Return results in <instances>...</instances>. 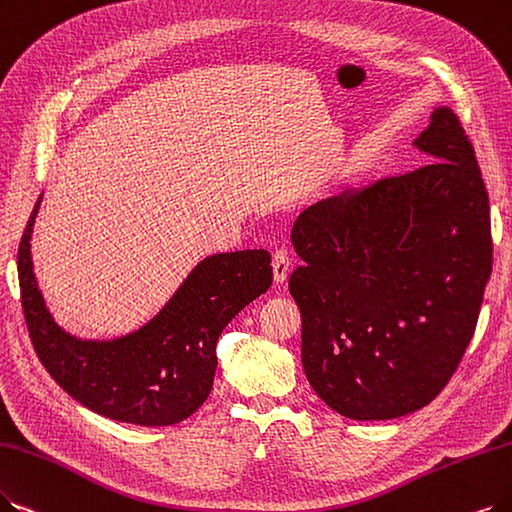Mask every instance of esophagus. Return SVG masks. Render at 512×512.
Masks as SVG:
<instances>
[{
  "mask_svg": "<svg viewBox=\"0 0 512 512\" xmlns=\"http://www.w3.org/2000/svg\"><path fill=\"white\" fill-rule=\"evenodd\" d=\"M290 267H292V262H290L288 252H285V250H277L275 256H273V281H275L277 285L283 283L285 279H288Z\"/></svg>",
  "mask_w": 512,
  "mask_h": 512,
  "instance_id": "esophagus-1",
  "label": "esophagus"
}]
</instances>
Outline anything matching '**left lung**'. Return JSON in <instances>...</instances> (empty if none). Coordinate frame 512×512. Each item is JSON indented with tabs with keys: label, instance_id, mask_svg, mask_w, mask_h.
Listing matches in <instances>:
<instances>
[{
	"label": "left lung",
	"instance_id": "obj_1",
	"mask_svg": "<svg viewBox=\"0 0 512 512\" xmlns=\"http://www.w3.org/2000/svg\"><path fill=\"white\" fill-rule=\"evenodd\" d=\"M412 147L433 163L323 199L292 227L304 374L351 420L401 418L443 391L492 273L487 191L456 113L435 107Z\"/></svg>",
	"mask_w": 512,
	"mask_h": 512
}]
</instances>
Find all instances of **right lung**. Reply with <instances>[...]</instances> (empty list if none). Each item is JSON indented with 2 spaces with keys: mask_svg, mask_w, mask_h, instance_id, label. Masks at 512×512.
Segmentation results:
<instances>
[{
  "mask_svg": "<svg viewBox=\"0 0 512 512\" xmlns=\"http://www.w3.org/2000/svg\"><path fill=\"white\" fill-rule=\"evenodd\" d=\"M44 193L18 245V283L33 349L48 374L88 410L138 426H170L208 399L216 342L229 321L273 283L267 250L199 260L145 325L117 338H77L60 327L39 290L31 235Z\"/></svg>",
  "mask_w": 512,
  "mask_h": 512,
  "instance_id": "1",
  "label": "right lung"
}]
</instances>
